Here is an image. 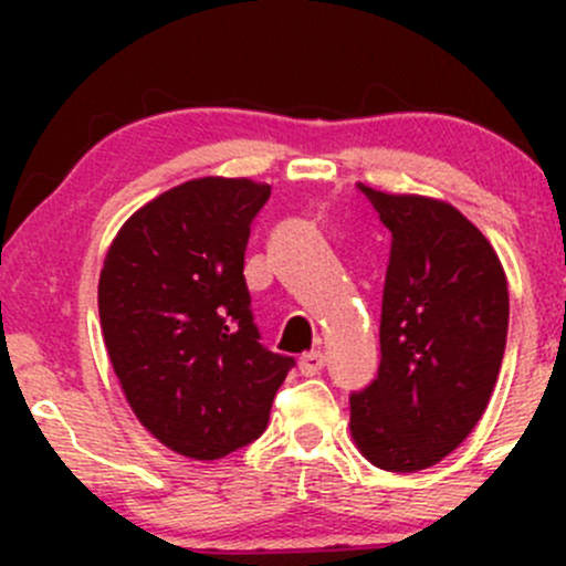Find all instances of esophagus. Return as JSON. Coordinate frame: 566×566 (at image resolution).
I'll list each match as a JSON object with an SVG mask.
<instances>
[{
    "label": "esophagus",
    "mask_w": 566,
    "mask_h": 566,
    "mask_svg": "<svg viewBox=\"0 0 566 566\" xmlns=\"http://www.w3.org/2000/svg\"><path fill=\"white\" fill-rule=\"evenodd\" d=\"M297 365H301V369H303L305 375L319 373V369L324 367V356H322V350H316V348L303 350V354H301V361H297Z\"/></svg>",
    "instance_id": "1"
}]
</instances>
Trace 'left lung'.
<instances>
[{"instance_id":"8db88e82","label":"left lung","mask_w":566,"mask_h":566,"mask_svg":"<svg viewBox=\"0 0 566 566\" xmlns=\"http://www.w3.org/2000/svg\"><path fill=\"white\" fill-rule=\"evenodd\" d=\"M271 186L193 178L127 218L97 282L103 343L129 409L167 450L220 460L269 426L295 361L261 346L244 282Z\"/></svg>"}]
</instances>
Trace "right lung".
I'll return each mask as SVG.
<instances>
[{
    "label": "right lung",
    "mask_w": 566,
    "mask_h": 566,
    "mask_svg": "<svg viewBox=\"0 0 566 566\" xmlns=\"http://www.w3.org/2000/svg\"><path fill=\"white\" fill-rule=\"evenodd\" d=\"M391 231L380 367L350 394V437L373 465H437L482 420L503 365L509 282L486 237L458 210L378 207Z\"/></svg>",
    "instance_id": "add662e5"
}]
</instances>
